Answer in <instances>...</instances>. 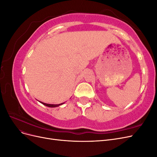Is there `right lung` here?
I'll use <instances>...</instances> for the list:
<instances>
[{"label": "right lung", "mask_w": 157, "mask_h": 157, "mask_svg": "<svg viewBox=\"0 0 157 157\" xmlns=\"http://www.w3.org/2000/svg\"><path fill=\"white\" fill-rule=\"evenodd\" d=\"M40 103H41L42 104H43V105L47 106V107H58L59 105H63V104L64 103H60V104H48V103H43V102H41L40 101H39Z\"/></svg>", "instance_id": "obj_1"}]
</instances>
